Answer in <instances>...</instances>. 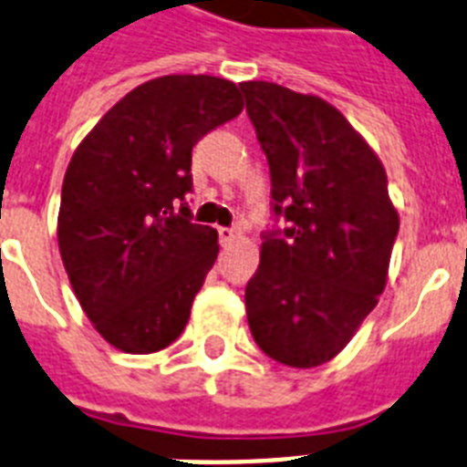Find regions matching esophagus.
<instances>
[{
    "label": "esophagus",
    "instance_id": "1",
    "mask_svg": "<svg viewBox=\"0 0 467 467\" xmlns=\"http://www.w3.org/2000/svg\"><path fill=\"white\" fill-rule=\"evenodd\" d=\"M218 237H221V242L223 244H230V242L234 240V237H237V230H234V227H218Z\"/></svg>",
    "mask_w": 467,
    "mask_h": 467
}]
</instances>
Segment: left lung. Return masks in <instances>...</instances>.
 <instances>
[{"instance_id":"8db88e82","label":"left lung","mask_w":467,"mask_h":467,"mask_svg":"<svg viewBox=\"0 0 467 467\" xmlns=\"http://www.w3.org/2000/svg\"><path fill=\"white\" fill-rule=\"evenodd\" d=\"M240 88L273 199L246 319L268 358L309 369L336 358L377 306L398 213L384 165L333 105L278 83Z\"/></svg>"}]
</instances>
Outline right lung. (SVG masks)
<instances>
[{
	"label": "right lung",
	"mask_w": 467,
	"mask_h": 467,
	"mask_svg": "<svg viewBox=\"0 0 467 467\" xmlns=\"http://www.w3.org/2000/svg\"><path fill=\"white\" fill-rule=\"evenodd\" d=\"M242 112L215 76H161L117 102L64 174L59 252L102 338L148 355L180 338L218 256V233L192 221V148Z\"/></svg>",
	"instance_id": "add662e5"
}]
</instances>
